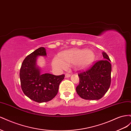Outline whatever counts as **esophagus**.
Masks as SVG:
<instances>
[{"label":"esophagus","mask_w":131,"mask_h":131,"mask_svg":"<svg viewBox=\"0 0 131 131\" xmlns=\"http://www.w3.org/2000/svg\"><path fill=\"white\" fill-rule=\"evenodd\" d=\"M70 77V74H69V73L66 74V75H65V77L66 78H69Z\"/></svg>","instance_id":"1"}]
</instances>
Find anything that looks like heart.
Returning <instances> with one entry per match:
<instances>
[{
    "label": "heart",
    "mask_w": 131,
    "mask_h": 131,
    "mask_svg": "<svg viewBox=\"0 0 131 131\" xmlns=\"http://www.w3.org/2000/svg\"><path fill=\"white\" fill-rule=\"evenodd\" d=\"M94 57V53L90 50H69L61 54L60 58H54L53 65L58 68L65 69L67 66L75 63L78 69H82L90 65L92 62Z\"/></svg>",
    "instance_id": "heart-1"
}]
</instances>
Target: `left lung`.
<instances>
[{"mask_svg": "<svg viewBox=\"0 0 131 131\" xmlns=\"http://www.w3.org/2000/svg\"><path fill=\"white\" fill-rule=\"evenodd\" d=\"M104 59L93 63L85 70L79 71V84L77 92L86 100H98L104 96L111 84L112 64L106 53L103 52Z\"/></svg>", "mask_w": 131, "mask_h": 131, "instance_id": "left-lung-1", "label": "left lung"}]
</instances>
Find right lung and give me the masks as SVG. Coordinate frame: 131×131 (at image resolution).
Listing matches in <instances>:
<instances>
[{
  "instance_id": "1",
  "label": "right lung",
  "mask_w": 131,
  "mask_h": 131,
  "mask_svg": "<svg viewBox=\"0 0 131 131\" xmlns=\"http://www.w3.org/2000/svg\"><path fill=\"white\" fill-rule=\"evenodd\" d=\"M39 56H46L44 47H39L25 58L21 67L19 78L21 89L26 96L35 102L43 103L51 101L56 96L59 84L65 75L41 74L36 66Z\"/></svg>"
}]
</instances>
